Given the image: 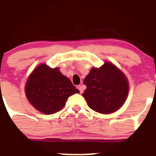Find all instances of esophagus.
<instances>
[{"mask_svg":"<svg viewBox=\"0 0 156 156\" xmlns=\"http://www.w3.org/2000/svg\"><path fill=\"white\" fill-rule=\"evenodd\" d=\"M77 88L79 90L80 93H83V87H82V86H81V85H78V86L77 87Z\"/></svg>","mask_w":156,"mask_h":156,"instance_id":"1","label":"esophagus"}]
</instances>
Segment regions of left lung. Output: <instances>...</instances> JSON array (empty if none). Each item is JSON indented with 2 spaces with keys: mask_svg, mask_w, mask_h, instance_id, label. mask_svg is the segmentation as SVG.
Instances as JSON below:
<instances>
[{
  "mask_svg": "<svg viewBox=\"0 0 156 156\" xmlns=\"http://www.w3.org/2000/svg\"><path fill=\"white\" fill-rule=\"evenodd\" d=\"M87 86L82 96L88 106L100 114H111L123 105L128 93L129 81L126 75L108 61L99 68L93 67L83 80Z\"/></svg>",
  "mask_w": 156,
  "mask_h": 156,
  "instance_id": "obj_1",
  "label": "left lung"
}]
</instances>
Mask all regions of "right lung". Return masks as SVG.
I'll list each match as a JSON object with an SVG mask.
<instances>
[{
	"instance_id": "right-lung-1",
	"label": "right lung",
	"mask_w": 156,
	"mask_h": 156,
	"mask_svg": "<svg viewBox=\"0 0 156 156\" xmlns=\"http://www.w3.org/2000/svg\"><path fill=\"white\" fill-rule=\"evenodd\" d=\"M24 91L29 102L48 115L63 109L68 97L79 93L58 67L52 69L45 63L39 64L30 73Z\"/></svg>"
}]
</instances>
